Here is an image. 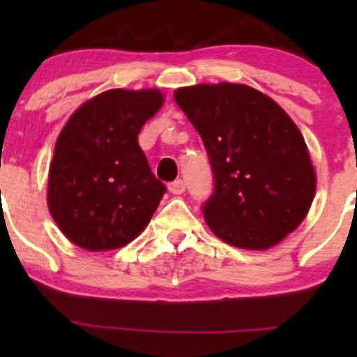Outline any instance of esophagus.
Listing matches in <instances>:
<instances>
[{
    "label": "esophagus",
    "mask_w": 357,
    "mask_h": 357,
    "mask_svg": "<svg viewBox=\"0 0 357 357\" xmlns=\"http://www.w3.org/2000/svg\"><path fill=\"white\" fill-rule=\"evenodd\" d=\"M185 190H186V185L183 179H176V181L169 183V192H171L172 195H181Z\"/></svg>",
    "instance_id": "esophagus-1"
}]
</instances>
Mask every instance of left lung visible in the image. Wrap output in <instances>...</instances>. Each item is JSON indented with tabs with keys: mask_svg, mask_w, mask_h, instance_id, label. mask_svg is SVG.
I'll list each match as a JSON object with an SVG mask.
<instances>
[{
	"mask_svg": "<svg viewBox=\"0 0 357 357\" xmlns=\"http://www.w3.org/2000/svg\"><path fill=\"white\" fill-rule=\"evenodd\" d=\"M174 100L199 131L214 176L205 222L233 247L264 250L307 215L316 174L294 121L245 84L179 88Z\"/></svg>",
	"mask_w": 357,
	"mask_h": 357,
	"instance_id": "8db88e82",
	"label": "left lung"
}]
</instances>
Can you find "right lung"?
I'll return each mask as SVG.
<instances>
[{
	"label": "right lung",
	"instance_id": "add662e5",
	"mask_svg": "<svg viewBox=\"0 0 357 357\" xmlns=\"http://www.w3.org/2000/svg\"><path fill=\"white\" fill-rule=\"evenodd\" d=\"M164 98L158 89H109L63 126L50 164L48 207L63 235L86 250L128 245L165 193L139 149L143 124Z\"/></svg>",
	"mask_w": 357,
	"mask_h": 357
}]
</instances>
